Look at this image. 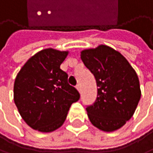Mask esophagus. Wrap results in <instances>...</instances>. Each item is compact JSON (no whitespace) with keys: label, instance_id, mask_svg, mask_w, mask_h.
<instances>
[{"label":"esophagus","instance_id":"obj_1","mask_svg":"<svg viewBox=\"0 0 153 153\" xmlns=\"http://www.w3.org/2000/svg\"><path fill=\"white\" fill-rule=\"evenodd\" d=\"M76 89L78 90V91H80V92H81V91H82V87H81V85H80V84H78L77 86H76Z\"/></svg>","mask_w":153,"mask_h":153}]
</instances>
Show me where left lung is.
<instances>
[{
  "mask_svg": "<svg viewBox=\"0 0 153 153\" xmlns=\"http://www.w3.org/2000/svg\"><path fill=\"white\" fill-rule=\"evenodd\" d=\"M81 58L98 87L95 102L86 108L90 121L104 132L121 128L133 117L142 95L135 71L119 52L105 45L82 51Z\"/></svg>",
  "mask_w": 153,
  "mask_h": 153,
  "instance_id": "1",
  "label": "left lung"
}]
</instances>
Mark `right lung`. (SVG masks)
I'll return each instance as SVG.
<instances>
[{"label": "right lung", "mask_w": 153, "mask_h": 153, "mask_svg": "<svg viewBox=\"0 0 153 153\" xmlns=\"http://www.w3.org/2000/svg\"><path fill=\"white\" fill-rule=\"evenodd\" d=\"M68 51L44 49L30 57L14 82V102L22 119L34 130L53 132L62 126L80 93L60 69Z\"/></svg>", "instance_id": "1"}]
</instances>
